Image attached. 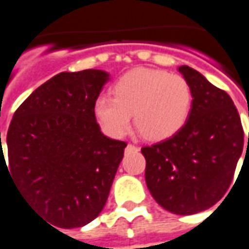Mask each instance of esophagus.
I'll return each instance as SVG.
<instances>
[{"mask_svg": "<svg viewBox=\"0 0 249 249\" xmlns=\"http://www.w3.org/2000/svg\"><path fill=\"white\" fill-rule=\"evenodd\" d=\"M126 149H127V150H131V149H138V147L134 146V145H131V143H128L127 147H126Z\"/></svg>", "mask_w": 249, "mask_h": 249, "instance_id": "1", "label": "esophagus"}]
</instances>
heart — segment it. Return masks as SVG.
I'll return each mask as SVG.
<instances>
[{
    "mask_svg": "<svg viewBox=\"0 0 249 249\" xmlns=\"http://www.w3.org/2000/svg\"><path fill=\"white\" fill-rule=\"evenodd\" d=\"M112 95L100 96L93 112L103 131L114 138L127 131L134 115L135 126L146 140H167L186 124L193 102L191 88L181 75L146 68L118 78Z\"/></svg>",
    "mask_w": 249,
    "mask_h": 249,
    "instance_id": "1",
    "label": "heart"
}]
</instances>
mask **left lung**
Returning <instances> with one entry per match:
<instances>
[{
	"instance_id": "obj_1",
	"label": "left lung",
	"mask_w": 249,
	"mask_h": 249,
	"mask_svg": "<svg viewBox=\"0 0 249 249\" xmlns=\"http://www.w3.org/2000/svg\"><path fill=\"white\" fill-rule=\"evenodd\" d=\"M178 70L193 93L188 119L171 138L141 152L156 202L171 213L190 215L225 195L243 153L244 131L231 96L190 66Z\"/></svg>"
}]
</instances>
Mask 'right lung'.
<instances>
[{
	"mask_svg": "<svg viewBox=\"0 0 249 249\" xmlns=\"http://www.w3.org/2000/svg\"><path fill=\"white\" fill-rule=\"evenodd\" d=\"M108 80L104 70L62 71L35 89L10 122L1 174L3 167L28 205L58 228H80L100 214L127 146L96 122L93 106Z\"/></svg>",
	"mask_w": 249,
	"mask_h": 249,
	"instance_id": "right-lung-1",
	"label": "right lung"
}]
</instances>
